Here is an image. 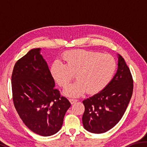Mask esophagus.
<instances>
[{
  "label": "esophagus",
  "instance_id": "34e87169",
  "mask_svg": "<svg viewBox=\"0 0 147 147\" xmlns=\"http://www.w3.org/2000/svg\"><path fill=\"white\" fill-rule=\"evenodd\" d=\"M69 101H70V102L71 103V104H73L74 103H76L78 100L77 99H74V98H70L69 99Z\"/></svg>",
  "mask_w": 147,
  "mask_h": 147
}]
</instances>
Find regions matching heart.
I'll list each match as a JSON object with an SVG mask.
<instances>
[{"label":"heart","mask_w":147,"mask_h":147,"mask_svg":"<svg viewBox=\"0 0 147 147\" xmlns=\"http://www.w3.org/2000/svg\"><path fill=\"white\" fill-rule=\"evenodd\" d=\"M65 63L59 60L54 62L51 74L59 86L65 87L76 74L77 80L64 89L63 94L78 97L88 91L95 94L110 83L117 69L115 59L109 54L86 50L71 51L62 56Z\"/></svg>","instance_id":"heart-1"}]
</instances>
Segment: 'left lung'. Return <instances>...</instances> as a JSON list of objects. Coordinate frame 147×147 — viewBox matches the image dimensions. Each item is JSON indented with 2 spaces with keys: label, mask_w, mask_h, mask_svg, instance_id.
Wrapping results in <instances>:
<instances>
[{
  "label": "left lung",
  "mask_w": 147,
  "mask_h": 147,
  "mask_svg": "<svg viewBox=\"0 0 147 147\" xmlns=\"http://www.w3.org/2000/svg\"><path fill=\"white\" fill-rule=\"evenodd\" d=\"M118 67L103 90L83 101L84 128L89 132L102 134L113 128L123 117L132 95L133 80L124 58L117 54Z\"/></svg>",
  "instance_id": "left-lung-1"
}]
</instances>
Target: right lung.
I'll use <instances>...</instances> for the list:
<instances>
[{
	"mask_svg": "<svg viewBox=\"0 0 147 147\" xmlns=\"http://www.w3.org/2000/svg\"><path fill=\"white\" fill-rule=\"evenodd\" d=\"M41 49H33L15 65L11 76L13 104L30 130L42 136L56 134L71 103L54 88L55 82Z\"/></svg>",
	"mask_w": 147,
	"mask_h": 147,
	"instance_id": "obj_1",
	"label": "right lung"
}]
</instances>
